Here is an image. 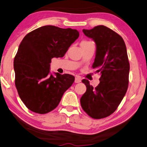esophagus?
Segmentation results:
<instances>
[{
    "label": "esophagus",
    "mask_w": 147,
    "mask_h": 147,
    "mask_svg": "<svg viewBox=\"0 0 147 147\" xmlns=\"http://www.w3.org/2000/svg\"><path fill=\"white\" fill-rule=\"evenodd\" d=\"M81 81V79L79 77H76L75 79V83H80Z\"/></svg>",
    "instance_id": "obj_1"
}]
</instances>
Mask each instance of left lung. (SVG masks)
<instances>
[{
    "label": "left lung",
    "instance_id": "left-lung-1",
    "mask_svg": "<svg viewBox=\"0 0 147 147\" xmlns=\"http://www.w3.org/2000/svg\"><path fill=\"white\" fill-rule=\"evenodd\" d=\"M83 32L96 42L92 68L100 72L101 77L96 87L90 85L88 80H82L87 90L80 101L89 116L99 119L113 114L125 96L129 83V63L125 42L113 30L97 26L91 30L83 29Z\"/></svg>",
    "mask_w": 147,
    "mask_h": 147
}]
</instances>
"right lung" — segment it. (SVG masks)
<instances>
[{
  "label": "right lung",
  "mask_w": 147,
  "mask_h": 147,
  "mask_svg": "<svg viewBox=\"0 0 147 147\" xmlns=\"http://www.w3.org/2000/svg\"><path fill=\"white\" fill-rule=\"evenodd\" d=\"M77 30L45 26L24 36L14 58L15 84L20 98L29 110L45 114L60 103L75 81L68 74L50 73L53 57H62L77 39Z\"/></svg>",
  "instance_id": "obj_1"
}]
</instances>
